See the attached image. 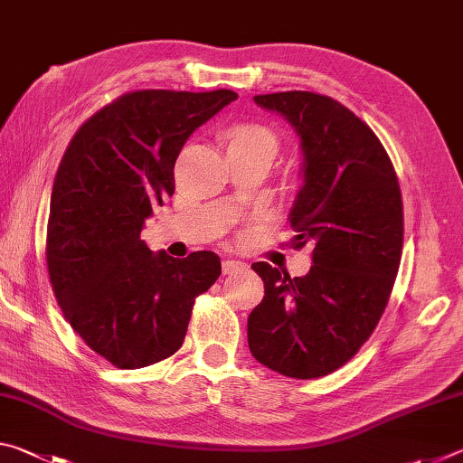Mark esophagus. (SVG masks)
I'll list each match as a JSON object with an SVG mask.
<instances>
[{
	"label": "esophagus",
	"mask_w": 463,
	"mask_h": 463,
	"mask_svg": "<svg viewBox=\"0 0 463 463\" xmlns=\"http://www.w3.org/2000/svg\"><path fill=\"white\" fill-rule=\"evenodd\" d=\"M242 268H245V263H242V261H234V260L222 261V273H224V276H229V273H234V271H239Z\"/></svg>",
	"instance_id": "34e87169"
}]
</instances>
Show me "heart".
Returning a JSON list of instances; mask_svg holds the SVG:
<instances>
[{
    "mask_svg": "<svg viewBox=\"0 0 463 463\" xmlns=\"http://www.w3.org/2000/svg\"><path fill=\"white\" fill-rule=\"evenodd\" d=\"M237 145H265L276 151V135L263 124H239L237 128L229 132V146Z\"/></svg>",
    "mask_w": 463,
    "mask_h": 463,
    "instance_id": "b5f03b06",
    "label": "heart"
}]
</instances>
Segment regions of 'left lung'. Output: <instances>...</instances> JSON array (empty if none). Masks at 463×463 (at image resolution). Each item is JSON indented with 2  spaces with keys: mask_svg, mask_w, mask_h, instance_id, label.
I'll list each match as a JSON object with an SVG mask.
<instances>
[{
  "mask_svg": "<svg viewBox=\"0 0 463 463\" xmlns=\"http://www.w3.org/2000/svg\"><path fill=\"white\" fill-rule=\"evenodd\" d=\"M292 124L302 185L288 221L312 247L310 271L289 278L253 263L265 296L247 320L257 362L288 378H320L354 357L386 308L402 255V198L388 153L364 120L312 91L255 96Z\"/></svg>",
  "mask_w": 463,
  "mask_h": 463,
  "instance_id": "1",
  "label": "left lung"
}]
</instances>
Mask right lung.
I'll use <instances>...</instances> for the list:
<instances>
[{
  "label": "right lung",
  "instance_id": "right-lung-1",
  "mask_svg": "<svg viewBox=\"0 0 463 463\" xmlns=\"http://www.w3.org/2000/svg\"><path fill=\"white\" fill-rule=\"evenodd\" d=\"M239 96L132 91L75 132L51 194L46 265L62 315L122 370L182 347L194 298L221 276L213 250L174 260L140 239L153 208L175 192L185 140Z\"/></svg>",
  "mask_w": 463,
  "mask_h": 463
}]
</instances>
